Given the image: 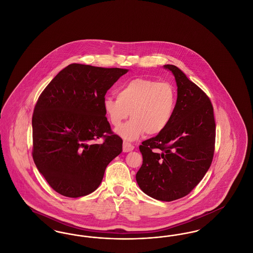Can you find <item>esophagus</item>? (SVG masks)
Here are the masks:
<instances>
[{
  "label": "esophagus",
  "mask_w": 253,
  "mask_h": 253,
  "mask_svg": "<svg viewBox=\"0 0 253 253\" xmlns=\"http://www.w3.org/2000/svg\"><path fill=\"white\" fill-rule=\"evenodd\" d=\"M133 146L131 143H128V142H123V152L124 153H129V152H132L133 150Z\"/></svg>",
  "instance_id": "esophagus-1"
}]
</instances>
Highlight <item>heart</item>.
Segmentation results:
<instances>
[{"instance_id":"heart-1","label":"heart","mask_w":253,"mask_h":253,"mask_svg":"<svg viewBox=\"0 0 253 253\" xmlns=\"http://www.w3.org/2000/svg\"><path fill=\"white\" fill-rule=\"evenodd\" d=\"M102 107L114 127L131 116L132 120L117 133L126 140H134L145 132L154 135L168 127L176 107V92L168 83L138 78L122 85L118 98L105 96Z\"/></svg>"}]
</instances>
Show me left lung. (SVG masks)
<instances>
[{
	"label": "left lung",
	"mask_w": 253,
	"mask_h": 253,
	"mask_svg": "<svg viewBox=\"0 0 253 253\" xmlns=\"http://www.w3.org/2000/svg\"><path fill=\"white\" fill-rule=\"evenodd\" d=\"M164 68L176 82V107L168 127L139 146L143 163L135 179L147 195L170 202L191 193L211 167L215 121L204 92L175 65Z\"/></svg>",
	"instance_id": "1"
}]
</instances>
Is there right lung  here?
Segmentation results:
<instances>
[{
    "instance_id": "add662e5",
    "label": "right lung",
    "mask_w": 253,
    "mask_h": 253,
    "mask_svg": "<svg viewBox=\"0 0 253 253\" xmlns=\"http://www.w3.org/2000/svg\"><path fill=\"white\" fill-rule=\"evenodd\" d=\"M72 63L42 91L32 117V156L53 190L67 197L95 192L109 163L122 152L111 130L102 100L128 72ZM103 137L102 144L95 140Z\"/></svg>"
}]
</instances>
